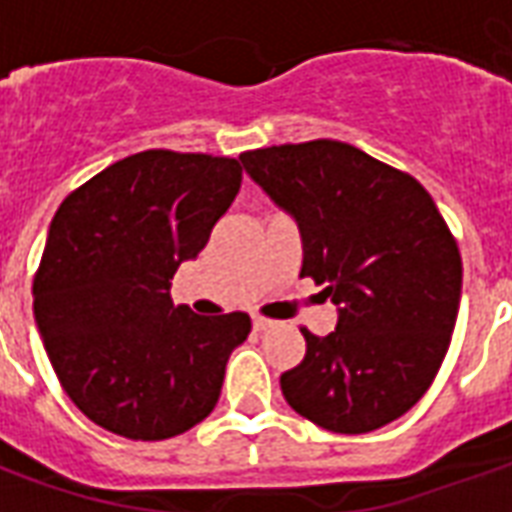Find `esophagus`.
<instances>
[{"mask_svg":"<svg viewBox=\"0 0 512 512\" xmlns=\"http://www.w3.org/2000/svg\"><path fill=\"white\" fill-rule=\"evenodd\" d=\"M274 326V321H266V318H252V329L255 332H266V329H271Z\"/></svg>","mask_w":512,"mask_h":512,"instance_id":"esophagus-1","label":"esophagus"}]
</instances>
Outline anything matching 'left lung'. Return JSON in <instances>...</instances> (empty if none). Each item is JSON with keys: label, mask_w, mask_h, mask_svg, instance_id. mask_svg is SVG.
Returning a JSON list of instances; mask_svg holds the SVG:
<instances>
[{"label": "left lung", "mask_w": 512, "mask_h": 512, "mask_svg": "<svg viewBox=\"0 0 512 512\" xmlns=\"http://www.w3.org/2000/svg\"><path fill=\"white\" fill-rule=\"evenodd\" d=\"M246 175L296 222L301 277L337 307L326 337L282 373L290 408L332 433H370L425 395L450 348L461 255L417 180L332 139L241 153Z\"/></svg>", "instance_id": "8db88e82"}]
</instances>
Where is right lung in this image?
<instances>
[{
    "mask_svg": "<svg viewBox=\"0 0 512 512\" xmlns=\"http://www.w3.org/2000/svg\"><path fill=\"white\" fill-rule=\"evenodd\" d=\"M235 158L145 150L62 202L35 277V323L62 389L117 436L161 441L208 417L252 332L244 312L200 318L169 279L241 189Z\"/></svg>",
    "mask_w": 512,
    "mask_h": 512,
    "instance_id": "obj_1",
    "label": "right lung"
}]
</instances>
